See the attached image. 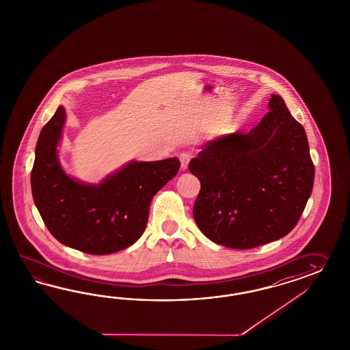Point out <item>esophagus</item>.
Wrapping results in <instances>:
<instances>
[{
	"label": "esophagus",
	"instance_id": "34e87169",
	"mask_svg": "<svg viewBox=\"0 0 350 350\" xmlns=\"http://www.w3.org/2000/svg\"><path fill=\"white\" fill-rule=\"evenodd\" d=\"M191 161V155L189 152H180V170H186L189 168V163Z\"/></svg>",
	"mask_w": 350,
	"mask_h": 350
}]
</instances>
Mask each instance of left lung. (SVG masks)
<instances>
[{
	"mask_svg": "<svg viewBox=\"0 0 350 350\" xmlns=\"http://www.w3.org/2000/svg\"><path fill=\"white\" fill-rule=\"evenodd\" d=\"M248 133L208 142L189 161L201 189L200 230L221 246L250 250L286 236L311 196L314 165L307 135L280 95Z\"/></svg>",
	"mask_w": 350,
	"mask_h": 350,
	"instance_id": "left-lung-1",
	"label": "left lung"
}]
</instances>
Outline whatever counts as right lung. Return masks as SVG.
<instances>
[{"instance_id":"1","label":"right lung","mask_w":350,"mask_h":350,"mask_svg":"<svg viewBox=\"0 0 350 350\" xmlns=\"http://www.w3.org/2000/svg\"><path fill=\"white\" fill-rule=\"evenodd\" d=\"M66 111L56 113L42 129L30 174L31 193L51 234L65 246L90 255H109L142 237L154 195L180 170L177 158L133 161L100 185L68 177L57 158Z\"/></svg>"}]
</instances>
